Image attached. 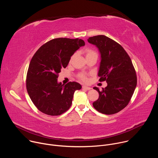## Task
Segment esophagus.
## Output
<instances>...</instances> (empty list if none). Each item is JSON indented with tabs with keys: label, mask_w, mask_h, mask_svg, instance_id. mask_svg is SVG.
<instances>
[{
	"label": "esophagus",
	"mask_w": 158,
	"mask_h": 158,
	"mask_svg": "<svg viewBox=\"0 0 158 158\" xmlns=\"http://www.w3.org/2000/svg\"><path fill=\"white\" fill-rule=\"evenodd\" d=\"M82 89H85V90H90V89H91V87H88V86H85V85H83Z\"/></svg>",
	"instance_id": "34e87169"
}]
</instances>
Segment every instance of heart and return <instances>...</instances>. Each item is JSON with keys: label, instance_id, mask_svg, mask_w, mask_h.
I'll return each instance as SVG.
<instances>
[{"label": "heart", "instance_id": "obj_1", "mask_svg": "<svg viewBox=\"0 0 158 158\" xmlns=\"http://www.w3.org/2000/svg\"><path fill=\"white\" fill-rule=\"evenodd\" d=\"M85 55H86V57H88V56H93V55H97V53L93 49H86L85 50ZM75 56V55H73V57H71V59ZM79 78L81 80L83 81H87V77L85 76V74H81L79 75Z\"/></svg>", "mask_w": 158, "mask_h": 158}]
</instances>
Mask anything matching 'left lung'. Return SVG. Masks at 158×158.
Instances as JSON below:
<instances>
[{"label": "left lung", "mask_w": 158, "mask_h": 158, "mask_svg": "<svg viewBox=\"0 0 158 158\" xmlns=\"http://www.w3.org/2000/svg\"><path fill=\"white\" fill-rule=\"evenodd\" d=\"M87 41L98 48L101 57L98 76L106 81L102 91L94 87L99 96L93 107L104 114H114L129 104L137 85V76L131 59L119 44L105 35L89 37Z\"/></svg>", "instance_id": "1"}]
</instances>
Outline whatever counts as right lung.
<instances>
[{"instance_id":"add662e5","label":"right lung","mask_w":158,"mask_h":158,"mask_svg":"<svg viewBox=\"0 0 158 158\" xmlns=\"http://www.w3.org/2000/svg\"><path fill=\"white\" fill-rule=\"evenodd\" d=\"M84 45V41L78 38L54 39L42 45L33 56L26 88L31 101L44 114L59 116L70 108L75 91L82 86L76 82L64 85L57 82V78L71 57Z\"/></svg>"}]
</instances>
